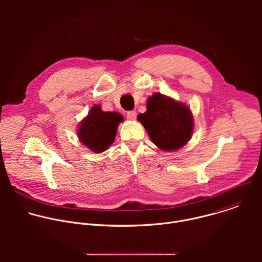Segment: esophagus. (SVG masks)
Returning a JSON list of instances; mask_svg holds the SVG:
<instances>
[{
  "mask_svg": "<svg viewBox=\"0 0 262 262\" xmlns=\"http://www.w3.org/2000/svg\"><path fill=\"white\" fill-rule=\"evenodd\" d=\"M126 117L128 120H135L137 118V113L135 111H129L126 113Z\"/></svg>",
  "mask_w": 262,
  "mask_h": 262,
  "instance_id": "1",
  "label": "esophagus"
}]
</instances>
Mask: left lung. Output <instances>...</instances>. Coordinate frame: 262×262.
Instances as JSON below:
<instances>
[{
  "label": "left lung",
  "mask_w": 262,
  "mask_h": 262,
  "mask_svg": "<svg viewBox=\"0 0 262 262\" xmlns=\"http://www.w3.org/2000/svg\"><path fill=\"white\" fill-rule=\"evenodd\" d=\"M146 105L147 111L138 115V120L160 149L173 151L188 143L194 128L189 106L159 92L148 98Z\"/></svg>",
  "instance_id": "1"
}]
</instances>
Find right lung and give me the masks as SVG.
Listing matches in <instances>:
<instances>
[{
	"label": "right lung",
	"mask_w": 262,
	"mask_h": 262,
	"mask_svg": "<svg viewBox=\"0 0 262 262\" xmlns=\"http://www.w3.org/2000/svg\"><path fill=\"white\" fill-rule=\"evenodd\" d=\"M122 121V115L117 112H103L95 104L80 124L79 139L90 150L100 154L114 142L118 124Z\"/></svg>",
	"instance_id": "1"
}]
</instances>
